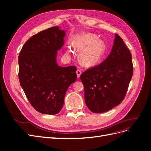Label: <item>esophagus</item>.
<instances>
[{"mask_svg": "<svg viewBox=\"0 0 151 151\" xmlns=\"http://www.w3.org/2000/svg\"><path fill=\"white\" fill-rule=\"evenodd\" d=\"M76 74H77V78H79L80 76H81V69H77V71H76Z\"/></svg>", "mask_w": 151, "mask_h": 151, "instance_id": "1", "label": "esophagus"}]
</instances>
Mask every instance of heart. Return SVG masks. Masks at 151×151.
<instances>
[{
  "label": "heart",
  "instance_id": "1",
  "mask_svg": "<svg viewBox=\"0 0 151 151\" xmlns=\"http://www.w3.org/2000/svg\"><path fill=\"white\" fill-rule=\"evenodd\" d=\"M74 47L77 50H82L79 55L81 63L86 67H92L97 64L104 54L105 43L98 39L97 35L86 34L78 38L74 44ZM68 49V53H70Z\"/></svg>",
  "mask_w": 151,
  "mask_h": 151
}]
</instances>
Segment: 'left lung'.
<instances>
[{
  "instance_id": "obj_1",
  "label": "left lung",
  "mask_w": 151,
  "mask_h": 151,
  "mask_svg": "<svg viewBox=\"0 0 151 151\" xmlns=\"http://www.w3.org/2000/svg\"><path fill=\"white\" fill-rule=\"evenodd\" d=\"M133 74L131 52L115 34L112 50L102 63L81 75L87 107L93 113L105 112L120 104Z\"/></svg>"
}]
</instances>
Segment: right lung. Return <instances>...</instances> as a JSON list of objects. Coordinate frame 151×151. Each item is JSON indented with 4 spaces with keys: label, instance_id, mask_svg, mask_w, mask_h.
Listing matches in <instances>:
<instances>
[{
    "label": "right lung",
    "instance_id": "obj_1",
    "mask_svg": "<svg viewBox=\"0 0 151 151\" xmlns=\"http://www.w3.org/2000/svg\"><path fill=\"white\" fill-rule=\"evenodd\" d=\"M65 32L52 27L32 36L19 55V79L30 104L39 112L59 113L69 86L77 79L75 66L60 67L58 50L64 45Z\"/></svg>",
    "mask_w": 151,
    "mask_h": 151
}]
</instances>
